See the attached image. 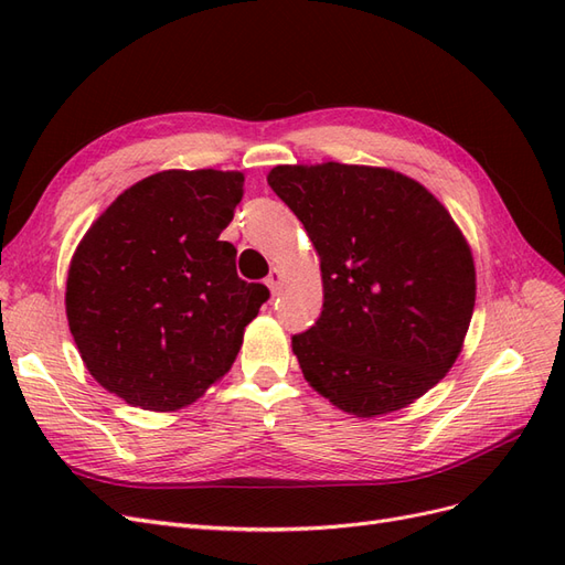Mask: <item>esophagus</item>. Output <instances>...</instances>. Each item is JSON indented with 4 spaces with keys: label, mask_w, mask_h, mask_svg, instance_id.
Wrapping results in <instances>:
<instances>
[{
    "label": "esophagus",
    "mask_w": 565,
    "mask_h": 565,
    "mask_svg": "<svg viewBox=\"0 0 565 565\" xmlns=\"http://www.w3.org/2000/svg\"><path fill=\"white\" fill-rule=\"evenodd\" d=\"M282 282H285V276H282V270L280 268H270V273H268V278H266V285H268V289H270V295L276 297L280 289H282Z\"/></svg>",
    "instance_id": "obj_1"
}]
</instances>
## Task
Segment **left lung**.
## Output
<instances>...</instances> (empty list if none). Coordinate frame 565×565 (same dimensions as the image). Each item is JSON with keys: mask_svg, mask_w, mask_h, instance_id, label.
<instances>
[{"mask_svg": "<svg viewBox=\"0 0 565 565\" xmlns=\"http://www.w3.org/2000/svg\"><path fill=\"white\" fill-rule=\"evenodd\" d=\"M268 185L320 259L322 313L292 337L303 380L334 407L382 417L434 388L465 347L476 268L443 202L370 164H278Z\"/></svg>", "mask_w": 565, "mask_h": 565, "instance_id": "obj_1", "label": "left lung"}]
</instances>
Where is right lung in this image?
Wrapping results in <instances>:
<instances>
[{
  "mask_svg": "<svg viewBox=\"0 0 565 565\" xmlns=\"http://www.w3.org/2000/svg\"><path fill=\"white\" fill-rule=\"evenodd\" d=\"M243 172L164 169L119 193L79 241L65 316L84 365L125 403L174 413L235 363L268 299L221 241Z\"/></svg>",
  "mask_w": 565,
  "mask_h": 565,
  "instance_id": "1",
  "label": "right lung"
}]
</instances>
